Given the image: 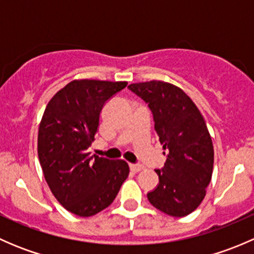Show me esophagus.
I'll use <instances>...</instances> for the list:
<instances>
[{"label":"esophagus","mask_w":254,"mask_h":254,"mask_svg":"<svg viewBox=\"0 0 254 254\" xmlns=\"http://www.w3.org/2000/svg\"><path fill=\"white\" fill-rule=\"evenodd\" d=\"M130 170L132 171V172H140V171L143 170V166L141 165H136V163H130Z\"/></svg>","instance_id":"1"}]
</instances>
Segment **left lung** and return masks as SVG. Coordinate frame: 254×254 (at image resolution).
Masks as SVG:
<instances>
[{"label":"left lung","instance_id":"1","mask_svg":"<svg viewBox=\"0 0 254 254\" xmlns=\"http://www.w3.org/2000/svg\"><path fill=\"white\" fill-rule=\"evenodd\" d=\"M148 104L160 137L165 167L156 170L157 188L147 193L156 209L170 216H187L205 198L214 167V146L203 115L190 97L170 82L129 84Z\"/></svg>","mask_w":254,"mask_h":254}]
</instances>
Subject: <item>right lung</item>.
Returning a JSON list of instances; mask_svg holds the SVG:
<instances>
[{"label": "right lung", "mask_w": 254, "mask_h": 254, "mask_svg": "<svg viewBox=\"0 0 254 254\" xmlns=\"http://www.w3.org/2000/svg\"><path fill=\"white\" fill-rule=\"evenodd\" d=\"M125 81L73 79L49 101L38 131V156L51 193L67 211L89 217L108 207L129 176L124 160L92 156L104 103Z\"/></svg>", "instance_id": "add662e5"}]
</instances>
